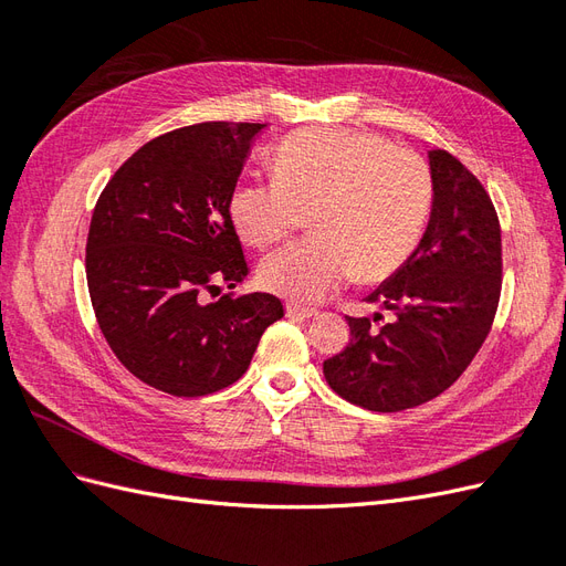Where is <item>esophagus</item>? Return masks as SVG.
<instances>
[{"mask_svg":"<svg viewBox=\"0 0 566 566\" xmlns=\"http://www.w3.org/2000/svg\"><path fill=\"white\" fill-rule=\"evenodd\" d=\"M285 314H287L290 318H312V316H316L318 312L312 310V306H302V304L287 302V304H285Z\"/></svg>","mask_w":566,"mask_h":566,"instance_id":"obj_1","label":"esophagus"}]
</instances>
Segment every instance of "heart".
I'll return each mask as SVG.
<instances>
[{
    "label": "heart",
    "mask_w": 566,
    "mask_h": 566,
    "mask_svg": "<svg viewBox=\"0 0 566 566\" xmlns=\"http://www.w3.org/2000/svg\"><path fill=\"white\" fill-rule=\"evenodd\" d=\"M273 184H238L229 217L252 248L283 241L310 212L312 238L266 256L260 281L295 302H318L349 279L378 283L413 254L432 208V175L418 153L385 136L310 127L271 158Z\"/></svg>",
    "instance_id": "b5f03b06"
}]
</instances>
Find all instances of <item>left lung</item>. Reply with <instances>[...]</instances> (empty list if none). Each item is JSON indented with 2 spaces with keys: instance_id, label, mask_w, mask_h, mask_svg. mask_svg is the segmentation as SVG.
<instances>
[{
  "instance_id": "obj_1",
  "label": "left lung",
  "mask_w": 566,
  "mask_h": 566,
  "mask_svg": "<svg viewBox=\"0 0 566 566\" xmlns=\"http://www.w3.org/2000/svg\"><path fill=\"white\" fill-rule=\"evenodd\" d=\"M432 212L420 245L366 297L391 312L347 316L349 345L323 361L328 385L356 406L394 413L447 391L491 331L503 250L493 202L449 150H430Z\"/></svg>"
}]
</instances>
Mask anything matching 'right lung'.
<instances>
[{
    "instance_id": "obj_1",
    "label": "right lung",
    "mask_w": 566,
    "mask_h": 566,
    "mask_svg": "<svg viewBox=\"0 0 566 566\" xmlns=\"http://www.w3.org/2000/svg\"><path fill=\"white\" fill-rule=\"evenodd\" d=\"M264 127L200 123L156 136L96 200L87 285L98 328L119 364L172 397L233 385L283 318L269 293L209 300L248 276L229 198Z\"/></svg>"
}]
</instances>
